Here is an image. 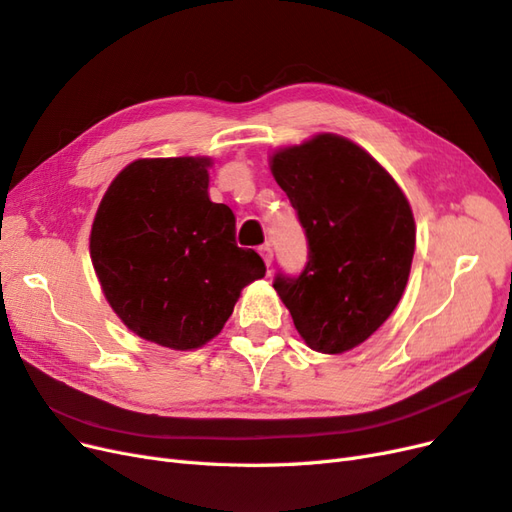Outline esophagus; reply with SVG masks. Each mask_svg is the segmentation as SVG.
<instances>
[{"label": "esophagus", "mask_w": 512, "mask_h": 512, "mask_svg": "<svg viewBox=\"0 0 512 512\" xmlns=\"http://www.w3.org/2000/svg\"><path fill=\"white\" fill-rule=\"evenodd\" d=\"M258 254L262 256V260L267 262V267L271 265V260H273V250H271V243H265V245H260L258 247Z\"/></svg>", "instance_id": "obj_1"}]
</instances>
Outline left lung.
I'll return each instance as SVG.
<instances>
[{"mask_svg": "<svg viewBox=\"0 0 512 512\" xmlns=\"http://www.w3.org/2000/svg\"><path fill=\"white\" fill-rule=\"evenodd\" d=\"M277 185L307 237L299 275L275 273L305 344L339 354L393 314L408 284L414 218L395 179L344 136L318 134L271 158Z\"/></svg>", "mask_w": 512, "mask_h": 512, "instance_id": "left-lung-1", "label": "left lung"}]
</instances>
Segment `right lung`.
<instances>
[{
  "label": "right lung",
  "instance_id": "obj_1",
  "mask_svg": "<svg viewBox=\"0 0 512 512\" xmlns=\"http://www.w3.org/2000/svg\"><path fill=\"white\" fill-rule=\"evenodd\" d=\"M209 158L128 164L91 226L104 297L147 342L192 350L222 331L265 262L235 241V213L209 200Z\"/></svg>",
  "mask_w": 512,
  "mask_h": 512
}]
</instances>
